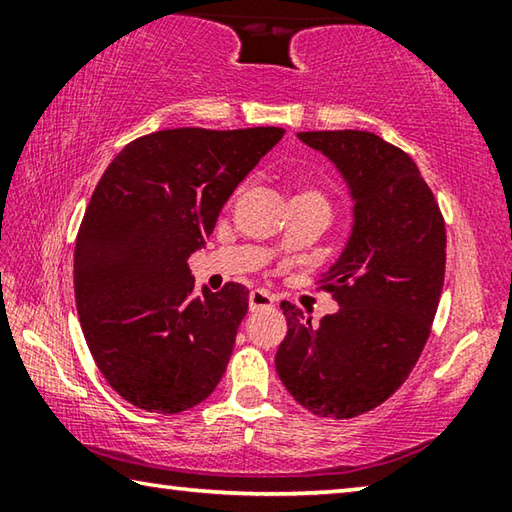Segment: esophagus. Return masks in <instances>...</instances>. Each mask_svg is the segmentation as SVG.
<instances>
[{
  "label": "esophagus",
  "mask_w": 512,
  "mask_h": 512,
  "mask_svg": "<svg viewBox=\"0 0 512 512\" xmlns=\"http://www.w3.org/2000/svg\"><path fill=\"white\" fill-rule=\"evenodd\" d=\"M248 307H250V311H257V309H268V307H273V296H271V293H266V291H259V289L250 291V296H248Z\"/></svg>",
  "instance_id": "obj_1"
}]
</instances>
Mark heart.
I'll return each instance as SVG.
<instances>
[{
	"label": "heart",
	"mask_w": 512,
	"mask_h": 512,
	"mask_svg": "<svg viewBox=\"0 0 512 512\" xmlns=\"http://www.w3.org/2000/svg\"><path fill=\"white\" fill-rule=\"evenodd\" d=\"M300 196H316V198H323V196H320L318 192H302Z\"/></svg>",
	"instance_id": "heart-1"
}]
</instances>
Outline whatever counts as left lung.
<instances>
[{"mask_svg": "<svg viewBox=\"0 0 512 512\" xmlns=\"http://www.w3.org/2000/svg\"><path fill=\"white\" fill-rule=\"evenodd\" d=\"M336 164L352 198V232L323 273L336 314L314 325L282 302L287 339L275 368L320 418H357L400 388L429 339L445 282V221L418 164L368 131L298 133Z\"/></svg>", "mask_w": 512, "mask_h": 512, "instance_id": "8db88e82", "label": "left lung"}]
</instances>
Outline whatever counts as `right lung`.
Masks as SVG:
<instances>
[{
  "label": "right lung",
  "mask_w": 512,
  "mask_h": 512,
  "mask_svg": "<svg viewBox=\"0 0 512 512\" xmlns=\"http://www.w3.org/2000/svg\"><path fill=\"white\" fill-rule=\"evenodd\" d=\"M282 135L257 126L137 137L94 189L74 250L76 309L101 375L137 409L187 411L221 381L248 289L196 293L187 259Z\"/></svg>",
  "instance_id": "right-lung-1"
}]
</instances>
